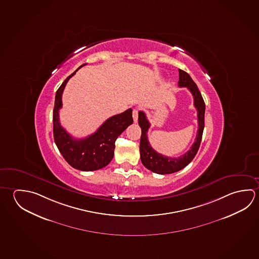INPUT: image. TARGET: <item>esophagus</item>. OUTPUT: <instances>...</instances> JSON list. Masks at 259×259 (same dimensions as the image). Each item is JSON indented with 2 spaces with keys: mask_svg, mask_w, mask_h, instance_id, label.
<instances>
[{
  "mask_svg": "<svg viewBox=\"0 0 259 259\" xmlns=\"http://www.w3.org/2000/svg\"><path fill=\"white\" fill-rule=\"evenodd\" d=\"M133 118H134V122L136 123L138 120V109L137 108L133 110Z\"/></svg>",
  "mask_w": 259,
  "mask_h": 259,
  "instance_id": "obj_1",
  "label": "esophagus"
}]
</instances>
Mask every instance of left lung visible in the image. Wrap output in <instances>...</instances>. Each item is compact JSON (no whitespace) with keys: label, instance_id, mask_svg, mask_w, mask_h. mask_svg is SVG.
Masks as SVG:
<instances>
[{"label":"left lung","instance_id":"1","mask_svg":"<svg viewBox=\"0 0 259 259\" xmlns=\"http://www.w3.org/2000/svg\"><path fill=\"white\" fill-rule=\"evenodd\" d=\"M178 87H186L194 97V105L197 110V120H198V130L196 134L195 143L191 146L190 150L186 154L179 156L178 158H172L159 154L152 148L147 138V131L150 127L149 121L146 118L144 112L140 111L138 114V123L142 129L140 139V158L142 163L152 172L159 175H166L178 172L183 168L186 167L188 163L194 159L197 151L199 149L202 140L203 131L204 127V99L198 90V87L193 81L188 73L179 69V82Z\"/></svg>","mask_w":259,"mask_h":259}]
</instances>
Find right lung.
<instances>
[{
	"label": "right lung",
	"mask_w": 259,
	"mask_h": 259,
	"mask_svg": "<svg viewBox=\"0 0 259 259\" xmlns=\"http://www.w3.org/2000/svg\"><path fill=\"white\" fill-rule=\"evenodd\" d=\"M78 69L64 80L56 92L53 114L54 138L60 153L71 166L81 171H95L106 166L114 157L115 140L133 123V110L130 108L107 119L91 136L82 139L73 138L61 125L59 110L63 106L62 95L64 87Z\"/></svg>",
	"instance_id": "add662e5"
}]
</instances>
